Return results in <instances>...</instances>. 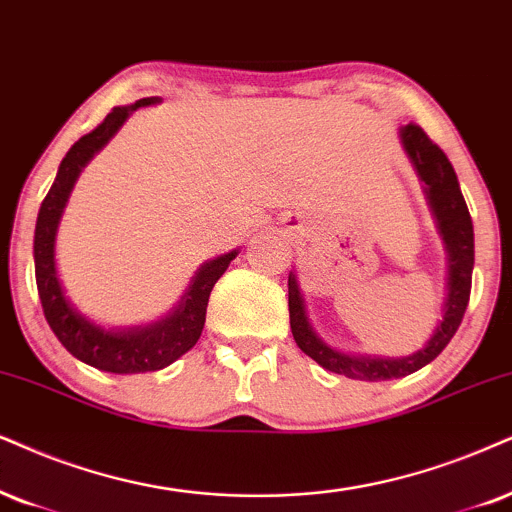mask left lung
Returning <instances> with one entry per match:
<instances>
[{
  "label": "left lung",
  "instance_id": "1",
  "mask_svg": "<svg viewBox=\"0 0 512 512\" xmlns=\"http://www.w3.org/2000/svg\"><path fill=\"white\" fill-rule=\"evenodd\" d=\"M399 139L420 181L425 200H428L430 215L435 219L437 234L442 238L446 252V297L442 321H437V328L432 331L430 340L409 357H371V354H349L338 347H331L316 333L312 321H309L297 274L295 271L288 274L290 328H293L297 347L326 371L347 375V378L354 380H368V383L404 378V375L416 373L418 368L428 366L432 359L439 357V352L449 345V340L454 338L458 326H461L465 307H468L470 300L472 267H475L472 219L449 158L416 125L401 127Z\"/></svg>",
  "mask_w": 512,
  "mask_h": 512
}]
</instances>
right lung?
Instances as JSON below:
<instances>
[{"label": "right lung", "instance_id": "right-lung-1", "mask_svg": "<svg viewBox=\"0 0 512 512\" xmlns=\"http://www.w3.org/2000/svg\"><path fill=\"white\" fill-rule=\"evenodd\" d=\"M155 103H160L158 96L139 99L132 106H115L94 132L84 134L80 141L70 146L66 158L58 165L56 179L47 198L42 200L35 224V245H32L35 278L47 323L58 342L75 359L106 373L127 375L160 371V368L174 364L181 354L189 352L203 333L212 288L238 255V250H231L226 255L215 257V260L200 264L181 300L158 321L144 323V326L106 328L89 319L87 314H82L70 302L56 267V234L75 181L89 160L118 134V129L125 125L129 115L137 108L155 106Z\"/></svg>", "mask_w": 512, "mask_h": 512}]
</instances>
